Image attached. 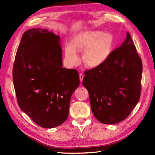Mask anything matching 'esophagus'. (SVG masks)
I'll use <instances>...</instances> for the list:
<instances>
[{
	"label": "esophagus",
	"mask_w": 155,
	"mask_h": 155,
	"mask_svg": "<svg viewBox=\"0 0 155 155\" xmlns=\"http://www.w3.org/2000/svg\"><path fill=\"white\" fill-rule=\"evenodd\" d=\"M79 77H80V81H81V82H82L83 78H84V75L82 73H80V74H79Z\"/></svg>",
	"instance_id": "esophagus-1"
}]
</instances>
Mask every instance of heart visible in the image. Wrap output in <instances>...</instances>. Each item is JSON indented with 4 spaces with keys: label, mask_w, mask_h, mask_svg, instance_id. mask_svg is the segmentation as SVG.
I'll return each mask as SVG.
<instances>
[{
    "label": "heart",
    "mask_w": 155,
    "mask_h": 155,
    "mask_svg": "<svg viewBox=\"0 0 155 155\" xmlns=\"http://www.w3.org/2000/svg\"><path fill=\"white\" fill-rule=\"evenodd\" d=\"M114 45L115 39L111 33L84 31L74 37L73 45L65 47V58L70 64L76 65L80 61L77 51L83 52L84 64L90 69L98 68L108 60Z\"/></svg>",
    "instance_id": "obj_1"
}]
</instances>
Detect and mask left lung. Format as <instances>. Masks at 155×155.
I'll return each instance as SVG.
<instances>
[{
  "label": "left lung",
  "mask_w": 155,
  "mask_h": 155,
  "mask_svg": "<svg viewBox=\"0 0 155 155\" xmlns=\"http://www.w3.org/2000/svg\"><path fill=\"white\" fill-rule=\"evenodd\" d=\"M84 74L82 84L97 120L112 125L129 116L140 100L142 62L129 32L103 65Z\"/></svg>",
  "instance_id": "obj_1"
}]
</instances>
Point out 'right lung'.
Returning <instances> with one entry per match:
<instances>
[{
    "instance_id": "right-lung-1",
    "label": "right lung",
    "mask_w": 155,
    "mask_h": 155,
    "mask_svg": "<svg viewBox=\"0 0 155 155\" xmlns=\"http://www.w3.org/2000/svg\"><path fill=\"white\" fill-rule=\"evenodd\" d=\"M62 65L59 36L40 28L23 34L13 68L14 86L21 110L43 128L66 121L80 84L77 71Z\"/></svg>"
}]
</instances>
